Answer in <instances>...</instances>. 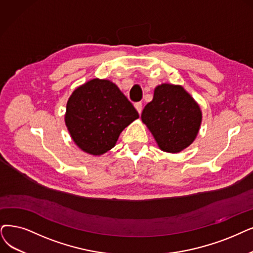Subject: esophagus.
I'll return each instance as SVG.
<instances>
[{
    "label": "esophagus",
    "instance_id": "obj_1",
    "mask_svg": "<svg viewBox=\"0 0 253 253\" xmlns=\"http://www.w3.org/2000/svg\"><path fill=\"white\" fill-rule=\"evenodd\" d=\"M135 108L138 111V113L141 114V112H142V103H136Z\"/></svg>",
    "mask_w": 253,
    "mask_h": 253
}]
</instances>
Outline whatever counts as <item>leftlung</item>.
I'll list each match as a JSON object with an SVG mask.
<instances>
[{
  "label": "left lung",
  "instance_id": "obj_1",
  "mask_svg": "<svg viewBox=\"0 0 253 253\" xmlns=\"http://www.w3.org/2000/svg\"><path fill=\"white\" fill-rule=\"evenodd\" d=\"M161 150L177 154L190 146L199 132L203 112L196 100L180 85L163 83L141 114Z\"/></svg>",
  "mask_w": 253,
  "mask_h": 253
}]
</instances>
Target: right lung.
Segmentation results:
<instances>
[{
  "instance_id": "obj_1",
  "label": "right lung",
  "mask_w": 253,
  "mask_h": 253,
  "mask_svg": "<svg viewBox=\"0 0 253 253\" xmlns=\"http://www.w3.org/2000/svg\"><path fill=\"white\" fill-rule=\"evenodd\" d=\"M137 118L136 109L117 85L97 78L74 90L64 116L74 142L92 156L113 148L120 133Z\"/></svg>"
}]
</instances>
